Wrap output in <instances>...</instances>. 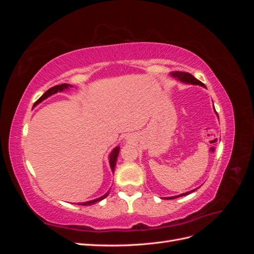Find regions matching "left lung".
<instances>
[{"label":"left lung","mask_w":254,"mask_h":254,"mask_svg":"<svg viewBox=\"0 0 254 254\" xmlns=\"http://www.w3.org/2000/svg\"><path fill=\"white\" fill-rule=\"evenodd\" d=\"M172 75L174 76V77L178 78L179 80H181V81H183V82L191 83V84H200V86L205 87L204 84H203L201 81H199L198 79H196L193 75L190 74V73H188V72H178V71H177V72H173V73H172ZM194 190H190V191H188V193H186V194H181V195H179V196H174V197H168V198H166V199H174V198H177V197L186 196V195L190 194L191 191H194Z\"/></svg>","instance_id":"1"}]
</instances>
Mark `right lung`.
Instances as JSON below:
<instances>
[{
	"instance_id": "add662e5",
	"label": "right lung",
	"mask_w": 254,
	"mask_h": 254,
	"mask_svg": "<svg viewBox=\"0 0 254 254\" xmlns=\"http://www.w3.org/2000/svg\"><path fill=\"white\" fill-rule=\"evenodd\" d=\"M68 87H72V86H70V84H67V83H63V84H58V86H55V87H52L51 89H49L47 92H45V93H44L39 99H38V101L35 103L34 106H36V105H38L39 103H41L42 101H44L45 98H48L49 96L57 93V92H60V91H64V90L67 89ZM119 152H120V147H115V148L112 150V152L110 153L109 162H110V166H111L112 172H114V170H115V165H117V160H118V157H119ZM108 195H109V191H108V193H107V194H105L104 196L99 197V198H97V199H94V200L87 201V202H83V203H78V204H80V205H91V204H94L95 202H98V201L103 200V199H105Z\"/></svg>"
}]
</instances>
